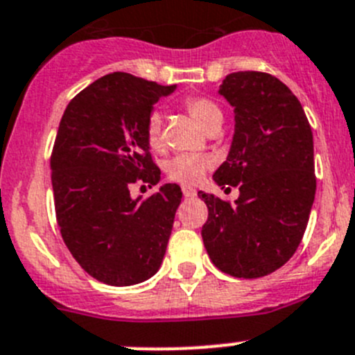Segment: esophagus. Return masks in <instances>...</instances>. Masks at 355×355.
Wrapping results in <instances>:
<instances>
[{
  "mask_svg": "<svg viewBox=\"0 0 355 355\" xmlns=\"http://www.w3.org/2000/svg\"><path fill=\"white\" fill-rule=\"evenodd\" d=\"M181 190H183V195L187 197V199H193L195 195H197V190H195V188H191V187H183Z\"/></svg>",
  "mask_w": 355,
  "mask_h": 355,
  "instance_id": "esophagus-1",
  "label": "esophagus"
}]
</instances>
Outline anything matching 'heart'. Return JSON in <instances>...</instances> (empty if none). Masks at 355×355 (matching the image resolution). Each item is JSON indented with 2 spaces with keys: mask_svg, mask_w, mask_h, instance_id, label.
<instances>
[{
  "mask_svg": "<svg viewBox=\"0 0 355 355\" xmlns=\"http://www.w3.org/2000/svg\"><path fill=\"white\" fill-rule=\"evenodd\" d=\"M184 107L191 114V118L199 123L206 132L211 126L223 121V114L220 107L207 98L193 96V98H188L184 102ZM146 141H148V146L153 151L162 148V116L158 112L149 116L148 125H146ZM207 168H209V160L207 158L193 155H181L168 162L167 174L174 181L193 184L202 180V175L206 174Z\"/></svg>",
  "mask_w": 355,
  "mask_h": 355,
  "instance_id": "b5f03b06",
  "label": "heart"
}]
</instances>
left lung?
<instances>
[{
  "label": "left lung",
  "instance_id": "left-lung-1",
  "mask_svg": "<svg viewBox=\"0 0 355 355\" xmlns=\"http://www.w3.org/2000/svg\"><path fill=\"white\" fill-rule=\"evenodd\" d=\"M218 93L236 125L213 180L239 187V197L229 204L199 191L209 213L204 246L220 271L260 278L294 255L306 230L317 188L313 133L294 93L264 71L229 73Z\"/></svg>",
  "mask_w": 355,
  "mask_h": 355
}]
</instances>
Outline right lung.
I'll return each instance as SVG.
<instances>
[{
	"label": "right lung",
	"mask_w": 355,
	"mask_h": 355,
	"mask_svg": "<svg viewBox=\"0 0 355 355\" xmlns=\"http://www.w3.org/2000/svg\"><path fill=\"white\" fill-rule=\"evenodd\" d=\"M174 89L114 71L80 91L61 118L51 156L58 225L73 259L102 284H141L164 260L181 188L167 183L133 199L130 187L160 181L146 125Z\"/></svg>",
	"instance_id": "obj_1"
}]
</instances>
